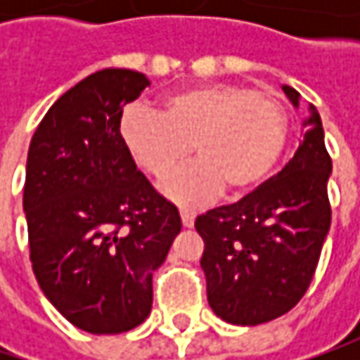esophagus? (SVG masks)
Listing matches in <instances>:
<instances>
[{
    "label": "esophagus",
    "mask_w": 360,
    "mask_h": 360,
    "mask_svg": "<svg viewBox=\"0 0 360 360\" xmlns=\"http://www.w3.org/2000/svg\"><path fill=\"white\" fill-rule=\"evenodd\" d=\"M180 218H182V224H184L186 229H192V226H194L196 212H194V210H188V208H182V210H180Z\"/></svg>",
    "instance_id": "1"
}]
</instances>
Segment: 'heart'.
<instances>
[{"instance_id": "b5f03b06", "label": "heart", "mask_w": 360, "mask_h": 360, "mask_svg": "<svg viewBox=\"0 0 360 360\" xmlns=\"http://www.w3.org/2000/svg\"><path fill=\"white\" fill-rule=\"evenodd\" d=\"M288 116L281 100L234 84L178 91L162 112L131 104L122 112L120 136L146 172L162 176L194 146L198 160L178 168L162 192L182 204H198L222 186L242 194L260 184L283 154Z\"/></svg>"}]
</instances>
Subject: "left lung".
I'll list each match as a JSON object with an SVG mask.
<instances>
[{
    "label": "left lung",
    "mask_w": 360,
    "mask_h": 360,
    "mask_svg": "<svg viewBox=\"0 0 360 360\" xmlns=\"http://www.w3.org/2000/svg\"><path fill=\"white\" fill-rule=\"evenodd\" d=\"M298 108L300 94L283 86ZM292 160L242 200L196 218L200 266L212 311L230 325L255 326L290 311L311 284L330 229L326 194L333 162L314 105Z\"/></svg>",
    "instance_id": "8db88e82"
}]
</instances>
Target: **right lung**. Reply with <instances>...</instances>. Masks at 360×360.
I'll use <instances>...</instances> for the list:
<instances>
[{
    "label": "right lung",
    "mask_w": 360,
    "mask_h": 360,
    "mask_svg": "<svg viewBox=\"0 0 360 360\" xmlns=\"http://www.w3.org/2000/svg\"><path fill=\"white\" fill-rule=\"evenodd\" d=\"M150 79L105 68L68 90L35 130L23 212L49 302L77 328L118 335L152 311V274L182 229L122 142L120 118Z\"/></svg>",
    "instance_id": "obj_1"
}]
</instances>
